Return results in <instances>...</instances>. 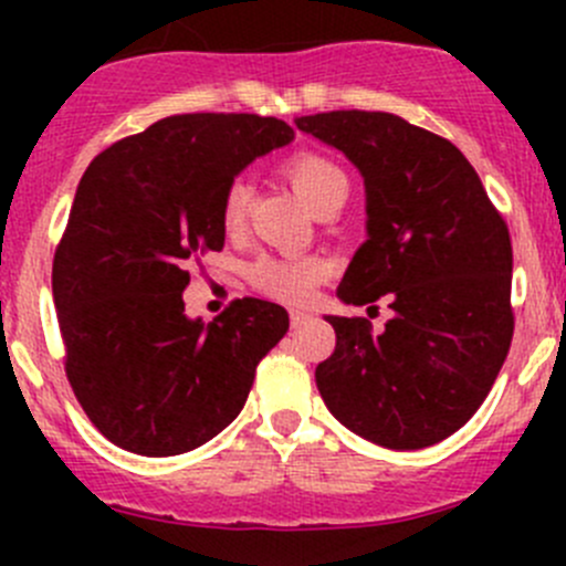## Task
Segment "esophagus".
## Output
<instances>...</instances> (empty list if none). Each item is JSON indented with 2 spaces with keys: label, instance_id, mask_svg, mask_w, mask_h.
I'll use <instances>...</instances> for the list:
<instances>
[{
  "label": "esophagus",
  "instance_id": "34e87169",
  "mask_svg": "<svg viewBox=\"0 0 566 566\" xmlns=\"http://www.w3.org/2000/svg\"><path fill=\"white\" fill-rule=\"evenodd\" d=\"M310 319H312V315H310V312H304V310L290 312V325H293V328H301V325H306Z\"/></svg>",
  "mask_w": 566,
  "mask_h": 566
}]
</instances>
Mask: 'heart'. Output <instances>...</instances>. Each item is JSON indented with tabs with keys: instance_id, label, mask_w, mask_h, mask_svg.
I'll list each match as a JSON object with an SVG mask.
<instances>
[{
	"instance_id": "heart-1",
	"label": "heart",
	"mask_w": 566,
	"mask_h": 566,
	"mask_svg": "<svg viewBox=\"0 0 566 566\" xmlns=\"http://www.w3.org/2000/svg\"><path fill=\"white\" fill-rule=\"evenodd\" d=\"M282 172L315 213H323V210L347 199V186H350L347 175L342 172L339 164L319 156V153H295L282 164ZM251 197H254V188L243 177L227 182L224 197H221V227H224L227 235L243 232ZM325 273H328V265L312 254L260 256L249 265V282L268 298L284 301V304H304L315 293L317 284L323 282Z\"/></svg>"
}]
</instances>
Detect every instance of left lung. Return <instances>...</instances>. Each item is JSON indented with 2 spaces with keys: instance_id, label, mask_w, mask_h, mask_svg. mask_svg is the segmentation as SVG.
I'll return each mask as SVG.
<instances>
[{
  "instance_id": "left-lung-1",
  "label": "left lung",
  "mask_w": 566,
  "mask_h": 566,
  "mask_svg": "<svg viewBox=\"0 0 566 566\" xmlns=\"http://www.w3.org/2000/svg\"><path fill=\"white\" fill-rule=\"evenodd\" d=\"M345 153L367 186L369 238L339 295L394 312L328 315L336 347L317 364L319 397L356 436L386 449H424L458 432L484 402L515 334L512 241L482 180L458 147L386 112L295 119Z\"/></svg>"
}]
</instances>
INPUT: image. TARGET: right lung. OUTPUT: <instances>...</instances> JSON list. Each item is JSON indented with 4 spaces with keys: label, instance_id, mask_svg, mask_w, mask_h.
I'll use <instances>...</instances> for the list:
<instances>
[{
    "label": "right lung",
    "instance_id": "add662e5",
    "mask_svg": "<svg viewBox=\"0 0 566 566\" xmlns=\"http://www.w3.org/2000/svg\"><path fill=\"white\" fill-rule=\"evenodd\" d=\"M293 136L260 114H175L84 172L51 293L67 384L114 447L172 458L208 443L287 334V312L260 298H235L208 325L188 319L182 290L199 254L224 249L227 182Z\"/></svg>",
    "mask_w": 566,
    "mask_h": 566
}]
</instances>
